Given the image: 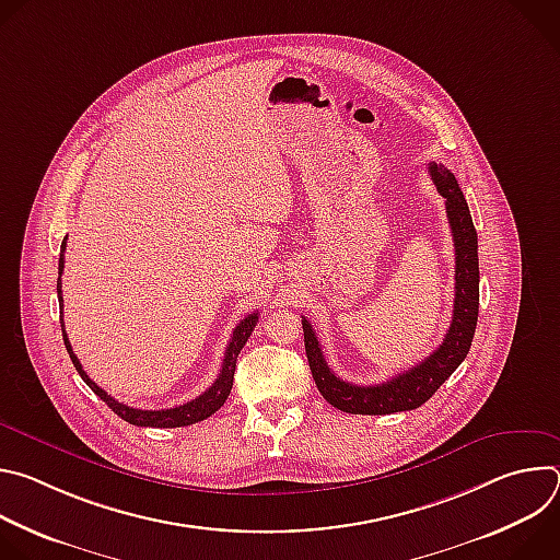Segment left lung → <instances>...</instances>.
<instances>
[{
  "instance_id": "8db88e82",
  "label": "left lung",
  "mask_w": 560,
  "mask_h": 560,
  "mask_svg": "<svg viewBox=\"0 0 560 560\" xmlns=\"http://www.w3.org/2000/svg\"><path fill=\"white\" fill-rule=\"evenodd\" d=\"M432 182L439 195L445 199V212L452 228L454 238V314L450 330L443 343L421 363L415 368L392 376L378 385H357L339 378L324 352L318 346V339L305 316H301L303 324V341L305 354L312 370V378L324 394L326 401L341 412L348 415H392V412H406L417 410L423 406L428 398L450 378V374L465 361L478 318V242H476V228L471 223V214L467 201L454 179V175L441 166H428Z\"/></svg>"
}]
</instances>
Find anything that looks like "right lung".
<instances>
[{
	"instance_id": "1",
	"label": "right lung",
	"mask_w": 560,
	"mask_h": 560,
	"mask_svg": "<svg viewBox=\"0 0 560 560\" xmlns=\"http://www.w3.org/2000/svg\"><path fill=\"white\" fill-rule=\"evenodd\" d=\"M63 250H66V238L61 242V255H59V279H57V296L59 301L61 299V270H63ZM61 335H63V346L70 354V361L74 365V370L79 372V376L84 378V383L102 398V401L117 415L121 417L124 421H128L130 425H137V428H184V425H192V423H199L208 417H212L223 404L225 398L232 389V378H234V370H236V357L238 352H242V348L246 346L248 337L253 335L257 322H259V310L248 314L246 318H242V322L236 324L234 332H232V339L225 348V354H223V363H221V370H219V376L217 381L203 392L199 394L197 398H192V401L184 404V406H175V408H168V410H137V408H130V406H124L119 404L117 398H113L106 389H102L82 368V363H79V359L74 357L72 348H70V341L66 337V330H63V312H61Z\"/></svg>"
}]
</instances>
